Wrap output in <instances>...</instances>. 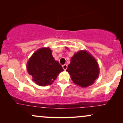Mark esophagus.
Masks as SVG:
<instances>
[{"instance_id":"esophagus-1","label":"esophagus","mask_w":123,"mask_h":123,"mask_svg":"<svg viewBox=\"0 0 123 123\" xmlns=\"http://www.w3.org/2000/svg\"><path fill=\"white\" fill-rule=\"evenodd\" d=\"M62 67H63V68L64 69V70H65L67 69V68H68V66H67V64H64L62 65Z\"/></svg>"}]
</instances>
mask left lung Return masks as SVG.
I'll return each mask as SVG.
<instances>
[{
    "instance_id": "left-lung-1",
    "label": "left lung",
    "mask_w": 123,
    "mask_h": 123,
    "mask_svg": "<svg viewBox=\"0 0 123 123\" xmlns=\"http://www.w3.org/2000/svg\"><path fill=\"white\" fill-rule=\"evenodd\" d=\"M66 71L75 85L85 88L94 83L100 68L97 60L89 52L80 50L72 57Z\"/></svg>"
}]
</instances>
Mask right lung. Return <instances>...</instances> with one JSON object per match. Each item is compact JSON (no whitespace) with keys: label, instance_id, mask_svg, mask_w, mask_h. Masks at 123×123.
Masks as SVG:
<instances>
[{"label":"right lung","instance_id":"add662e5","mask_svg":"<svg viewBox=\"0 0 123 123\" xmlns=\"http://www.w3.org/2000/svg\"><path fill=\"white\" fill-rule=\"evenodd\" d=\"M28 73L32 80L40 86L51 85L61 72L62 65L52 55L50 48H41L36 50L26 64Z\"/></svg>","mask_w":123,"mask_h":123}]
</instances>
